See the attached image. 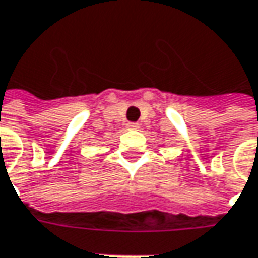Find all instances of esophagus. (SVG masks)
<instances>
[{"label":"esophagus","mask_w":258,"mask_h":258,"mask_svg":"<svg viewBox=\"0 0 258 258\" xmlns=\"http://www.w3.org/2000/svg\"><path fill=\"white\" fill-rule=\"evenodd\" d=\"M127 128H130V130L138 128V124L137 122H128V124H127Z\"/></svg>","instance_id":"1"}]
</instances>
